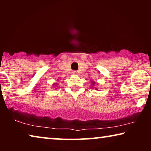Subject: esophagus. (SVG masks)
I'll list each match as a JSON object with an SVG mask.
<instances>
[{"label":"esophagus","instance_id":"1","mask_svg":"<svg viewBox=\"0 0 151 151\" xmlns=\"http://www.w3.org/2000/svg\"><path fill=\"white\" fill-rule=\"evenodd\" d=\"M73 74H74V75H76V74H77V72H76V71H73Z\"/></svg>","mask_w":151,"mask_h":151}]
</instances>
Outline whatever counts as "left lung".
<instances>
[{"instance_id": "obj_1", "label": "left lung", "mask_w": 151, "mask_h": 151, "mask_svg": "<svg viewBox=\"0 0 151 151\" xmlns=\"http://www.w3.org/2000/svg\"><path fill=\"white\" fill-rule=\"evenodd\" d=\"M96 82H95V81H91V87H92V88H95V89L98 90V88L96 87ZM94 86H96V87L94 88Z\"/></svg>"}]
</instances>
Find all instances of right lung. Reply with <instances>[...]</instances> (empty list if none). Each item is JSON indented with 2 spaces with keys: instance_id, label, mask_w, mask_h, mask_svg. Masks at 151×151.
I'll return each mask as SVG.
<instances>
[{
  "instance_id": "add662e5",
  "label": "right lung",
  "mask_w": 151,
  "mask_h": 151,
  "mask_svg": "<svg viewBox=\"0 0 151 151\" xmlns=\"http://www.w3.org/2000/svg\"><path fill=\"white\" fill-rule=\"evenodd\" d=\"M57 85H58V84H57L56 82H55V83L53 84V86H57Z\"/></svg>"
}]
</instances>
